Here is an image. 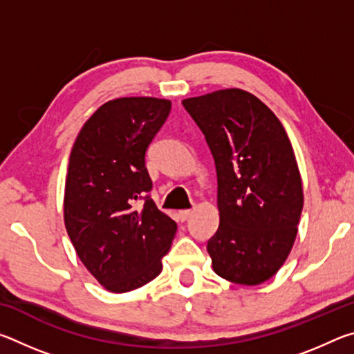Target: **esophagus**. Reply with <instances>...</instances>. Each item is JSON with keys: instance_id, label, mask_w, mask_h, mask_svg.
<instances>
[{"instance_id": "obj_1", "label": "esophagus", "mask_w": 354, "mask_h": 354, "mask_svg": "<svg viewBox=\"0 0 354 354\" xmlns=\"http://www.w3.org/2000/svg\"><path fill=\"white\" fill-rule=\"evenodd\" d=\"M190 215H192V211H190V209H183V211H179V212H178V217H179V220H181V221H185V220H187V218L190 217Z\"/></svg>"}]
</instances>
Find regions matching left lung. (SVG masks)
Here are the masks:
<instances>
[{"label":"left lung","mask_w":354,"mask_h":354,"mask_svg":"<svg viewBox=\"0 0 354 354\" xmlns=\"http://www.w3.org/2000/svg\"><path fill=\"white\" fill-rule=\"evenodd\" d=\"M205 134L217 170L220 225L207 253L218 277L270 279L295 242L303 184L289 137L259 98L225 88L183 101Z\"/></svg>","instance_id":"1"}]
</instances>
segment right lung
I'll use <instances>...</instances> for the list:
<instances>
[{
  "label": "right lung",
  "mask_w": 354,
  "mask_h": 354,
  "mask_svg": "<svg viewBox=\"0 0 354 354\" xmlns=\"http://www.w3.org/2000/svg\"><path fill=\"white\" fill-rule=\"evenodd\" d=\"M171 109L169 100L107 101L84 123L70 153L64 220L81 262L107 290L145 286L162 270L176 223L149 196L147 148Z\"/></svg>",
  "instance_id": "obj_1"
}]
</instances>
